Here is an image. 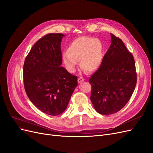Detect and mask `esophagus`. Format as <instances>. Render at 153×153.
I'll use <instances>...</instances> for the list:
<instances>
[{
	"instance_id": "1",
	"label": "esophagus",
	"mask_w": 153,
	"mask_h": 153,
	"mask_svg": "<svg viewBox=\"0 0 153 153\" xmlns=\"http://www.w3.org/2000/svg\"><path fill=\"white\" fill-rule=\"evenodd\" d=\"M84 78H83V77H82V76H80V77H79L78 78V83H81V82H84Z\"/></svg>"
}]
</instances>
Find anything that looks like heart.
<instances>
[{
	"label": "heart",
	"instance_id": "obj_1",
	"mask_svg": "<svg viewBox=\"0 0 153 153\" xmlns=\"http://www.w3.org/2000/svg\"><path fill=\"white\" fill-rule=\"evenodd\" d=\"M102 43L93 37L82 36L74 39L69 45L67 52L62 53L63 62L69 71H73L78 61L85 71L92 72L98 69L102 62Z\"/></svg>",
	"mask_w": 153,
	"mask_h": 153
}]
</instances>
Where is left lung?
Returning <instances> with one entry per match:
<instances>
[{
	"label": "left lung",
	"instance_id": "1",
	"mask_svg": "<svg viewBox=\"0 0 153 153\" xmlns=\"http://www.w3.org/2000/svg\"><path fill=\"white\" fill-rule=\"evenodd\" d=\"M110 47L99 69L89 78L91 101L98 113L110 115L126 105L137 84L133 55L123 41L111 34Z\"/></svg>",
	"mask_w": 153,
	"mask_h": 153
}]
</instances>
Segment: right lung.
Segmentation results:
<instances>
[{
    "mask_svg": "<svg viewBox=\"0 0 153 153\" xmlns=\"http://www.w3.org/2000/svg\"><path fill=\"white\" fill-rule=\"evenodd\" d=\"M64 34L51 33L34 45L25 59L24 84L27 96L41 112L58 115L67 108L78 85L77 76L61 66Z\"/></svg>",
    "mask_w": 153,
    "mask_h": 153,
    "instance_id": "1",
    "label": "right lung"
}]
</instances>
